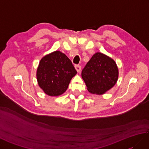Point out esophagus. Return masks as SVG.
<instances>
[{
    "mask_svg": "<svg viewBox=\"0 0 149 149\" xmlns=\"http://www.w3.org/2000/svg\"><path fill=\"white\" fill-rule=\"evenodd\" d=\"M75 70H76L77 72L78 73L81 72V66H79V65H75Z\"/></svg>",
    "mask_w": 149,
    "mask_h": 149,
    "instance_id": "34e87169",
    "label": "esophagus"
}]
</instances>
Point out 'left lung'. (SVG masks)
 <instances>
[{
    "mask_svg": "<svg viewBox=\"0 0 149 149\" xmlns=\"http://www.w3.org/2000/svg\"><path fill=\"white\" fill-rule=\"evenodd\" d=\"M118 74L116 62L101 52L93 55L81 73L88 91L99 95L104 94L115 86Z\"/></svg>",
    "mask_w": 149,
    "mask_h": 149,
    "instance_id": "left-lung-1",
    "label": "left lung"
}]
</instances>
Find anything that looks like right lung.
Here are the masks:
<instances>
[{"instance_id": "obj_1", "label": "right lung", "mask_w": 149, "mask_h": 149, "mask_svg": "<svg viewBox=\"0 0 149 149\" xmlns=\"http://www.w3.org/2000/svg\"><path fill=\"white\" fill-rule=\"evenodd\" d=\"M76 74L70 59L65 54L56 50L41 59L36 78L38 84L44 93L57 97L65 92L72 78Z\"/></svg>"}]
</instances>
